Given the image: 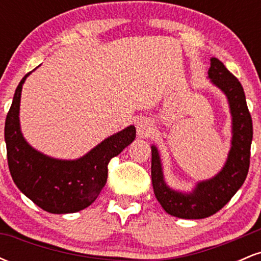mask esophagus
I'll return each instance as SVG.
<instances>
[{
    "instance_id": "34e87169",
    "label": "esophagus",
    "mask_w": 261,
    "mask_h": 261,
    "mask_svg": "<svg viewBox=\"0 0 261 261\" xmlns=\"http://www.w3.org/2000/svg\"><path fill=\"white\" fill-rule=\"evenodd\" d=\"M136 128H137V135L140 137H147L152 134V122L149 121L147 118H141L136 122Z\"/></svg>"
}]
</instances>
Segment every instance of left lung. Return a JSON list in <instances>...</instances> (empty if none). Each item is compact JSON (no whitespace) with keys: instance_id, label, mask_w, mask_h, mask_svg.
I'll use <instances>...</instances> for the list:
<instances>
[{"instance_id":"left-lung-1","label":"left lung","mask_w":261,"mask_h":261,"mask_svg":"<svg viewBox=\"0 0 261 261\" xmlns=\"http://www.w3.org/2000/svg\"><path fill=\"white\" fill-rule=\"evenodd\" d=\"M207 79L226 95L232 118L230 148L222 169L212 178L200 180L191 191L175 190L167 184L158 148L152 151V185L158 202L170 216L201 220L216 214L241 189L249 170L253 122L241 82L216 58H211Z\"/></svg>"}]
</instances>
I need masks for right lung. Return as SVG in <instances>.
Listing matches in <instances>:
<instances>
[{
  "mask_svg": "<svg viewBox=\"0 0 261 261\" xmlns=\"http://www.w3.org/2000/svg\"><path fill=\"white\" fill-rule=\"evenodd\" d=\"M32 72L27 73L18 85L6 118L5 141L12 179L44 211L74 214L94 202L107 182L110 160L133 142L136 128L134 125L125 127L77 160H59L44 154L27 142L20 130V95Z\"/></svg>",
  "mask_w": 261,
  "mask_h": 261,
  "instance_id": "add662e5",
  "label": "right lung"
}]
</instances>
